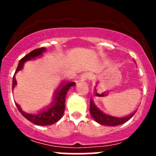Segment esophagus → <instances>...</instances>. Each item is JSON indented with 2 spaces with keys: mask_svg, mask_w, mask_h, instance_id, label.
Segmentation results:
<instances>
[{
  "mask_svg": "<svg viewBox=\"0 0 156 156\" xmlns=\"http://www.w3.org/2000/svg\"><path fill=\"white\" fill-rule=\"evenodd\" d=\"M88 78L87 74H83L81 76V81H86Z\"/></svg>",
  "mask_w": 156,
  "mask_h": 156,
  "instance_id": "esophagus-1",
  "label": "esophagus"
}]
</instances>
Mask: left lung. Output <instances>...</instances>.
<instances>
[{"label": "left lung", "mask_w": 156, "mask_h": 156, "mask_svg": "<svg viewBox=\"0 0 156 156\" xmlns=\"http://www.w3.org/2000/svg\"><path fill=\"white\" fill-rule=\"evenodd\" d=\"M136 112V111L133 112L130 115L124 116V117H116V116H113L103 112L102 110H100L96 106L93 99H90V115L92 116L95 122H97L100 125H105V126H118V125H122L130 120Z\"/></svg>", "instance_id": "8db88e82"}]
</instances>
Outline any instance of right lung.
I'll list each match as a JSON object with an SVG mask.
<instances>
[{
  "label": "right lung",
  "instance_id": "1",
  "mask_svg": "<svg viewBox=\"0 0 156 156\" xmlns=\"http://www.w3.org/2000/svg\"><path fill=\"white\" fill-rule=\"evenodd\" d=\"M46 51L47 49L45 48L35 49L20 59L15 74H14L13 78H12V90L17 84L15 77L16 74L23 69L25 62L29 60H32L36 58L41 57L43 56V53ZM75 85V82H74V81H69L68 82V81H61L59 86L56 87L54 93H53V100L50 103V105L41 108L36 113L26 112L22 109L21 106L15 102L16 106L18 108L20 113L31 123L36 125H41V126L53 125L62 119L66 107L65 102L66 94L69 90Z\"/></svg>",
  "mask_w": 156,
  "mask_h": 156
}]
</instances>
